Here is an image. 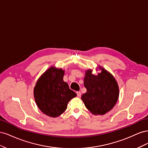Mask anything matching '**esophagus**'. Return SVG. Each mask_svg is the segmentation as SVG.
<instances>
[{"label":"esophagus","mask_w":148,"mask_h":148,"mask_svg":"<svg viewBox=\"0 0 148 148\" xmlns=\"http://www.w3.org/2000/svg\"><path fill=\"white\" fill-rule=\"evenodd\" d=\"M77 96L78 97H81V96H82V92H80V91H77Z\"/></svg>","instance_id":"34e87169"}]
</instances>
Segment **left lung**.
I'll return each instance as SVG.
<instances>
[{
	"label": "left lung",
	"instance_id": "left-lung-1",
	"mask_svg": "<svg viewBox=\"0 0 148 148\" xmlns=\"http://www.w3.org/2000/svg\"><path fill=\"white\" fill-rule=\"evenodd\" d=\"M97 75L92 74V70L86 71L84 86L86 92L82 96V99L86 108L94 115H104L117 102L119 89L115 79L103 68Z\"/></svg>",
	"mask_w": 148,
	"mask_h": 148
}]
</instances>
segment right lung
I'll return each instance as SVG.
<instances>
[{
  "label": "right lung",
  "mask_w": 148,
  "mask_h": 148,
  "mask_svg": "<svg viewBox=\"0 0 148 148\" xmlns=\"http://www.w3.org/2000/svg\"><path fill=\"white\" fill-rule=\"evenodd\" d=\"M64 71L51 67L39 78L34 88L35 101L39 109L49 117L64 113L67 104L77 96L63 80Z\"/></svg>",
  "instance_id": "add662e5"
}]
</instances>
